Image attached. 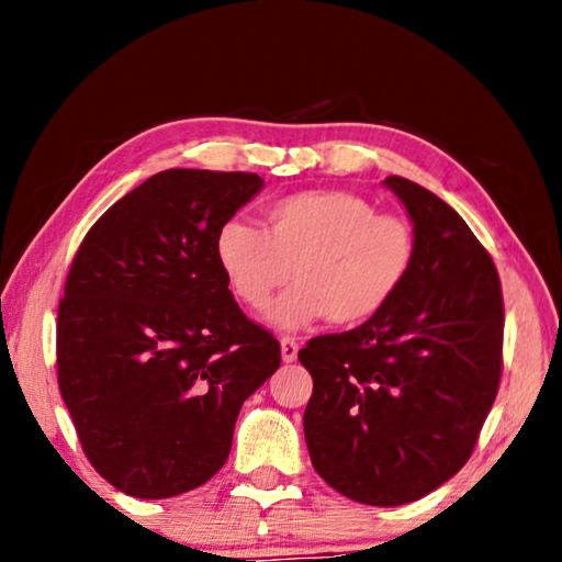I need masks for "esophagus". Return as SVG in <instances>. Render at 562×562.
Returning <instances> with one entry per match:
<instances>
[{"label":"esophagus","instance_id":"34e87169","mask_svg":"<svg viewBox=\"0 0 562 562\" xmlns=\"http://www.w3.org/2000/svg\"><path fill=\"white\" fill-rule=\"evenodd\" d=\"M280 351H282V361H284V364H292V361L297 359L300 345H297V341H294L292 337H282V339H280Z\"/></svg>","mask_w":562,"mask_h":562}]
</instances>
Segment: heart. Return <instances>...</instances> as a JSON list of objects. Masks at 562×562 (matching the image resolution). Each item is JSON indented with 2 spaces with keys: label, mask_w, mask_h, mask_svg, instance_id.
Instances as JSON below:
<instances>
[{
  "label": "heart",
  "mask_w": 562,
  "mask_h": 562,
  "mask_svg": "<svg viewBox=\"0 0 562 562\" xmlns=\"http://www.w3.org/2000/svg\"><path fill=\"white\" fill-rule=\"evenodd\" d=\"M414 255L406 221L337 188L280 198L265 211L262 231L227 221L215 235V260L250 310L262 312L290 278L297 282L268 315L288 331L319 319L351 327L376 317L402 290Z\"/></svg>",
  "instance_id": "heart-1"
}]
</instances>
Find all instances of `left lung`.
Wrapping results in <instances>:
<instances>
[{
  "label": "left lung",
  "mask_w": 562,
  "mask_h": 562,
  "mask_svg": "<svg viewBox=\"0 0 562 562\" xmlns=\"http://www.w3.org/2000/svg\"><path fill=\"white\" fill-rule=\"evenodd\" d=\"M416 255L396 297L300 349L312 374L304 439L315 471L367 506H404L463 469L496 402L503 297L496 265L431 190L389 176Z\"/></svg>",
  "instance_id": "left-lung-1"
}]
</instances>
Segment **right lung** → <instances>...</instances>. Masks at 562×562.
<instances>
[{"label":"right lung","mask_w":562,"mask_h":562,"mask_svg":"<svg viewBox=\"0 0 562 562\" xmlns=\"http://www.w3.org/2000/svg\"><path fill=\"white\" fill-rule=\"evenodd\" d=\"M255 173L170 168L103 213L76 252L56 325L61 398L89 461L133 498L223 469L243 402L280 367L215 260Z\"/></svg>","instance_id":"add662e5"}]
</instances>
